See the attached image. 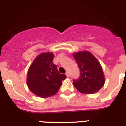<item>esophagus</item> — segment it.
Listing matches in <instances>:
<instances>
[{
    "mask_svg": "<svg viewBox=\"0 0 126 126\" xmlns=\"http://www.w3.org/2000/svg\"><path fill=\"white\" fill-rule=\"evenodd\" d=\"M65 75H66V76H67V77H70V74H69V73L67 71V72H66V73H65Z\"/></svg>",
    "mask_w": 126,
    "mask_h": 126,
    "instance_id": "34e87169",
    "label": "esophagus"
}]
</instances>
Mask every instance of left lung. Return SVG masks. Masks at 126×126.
I'll return each mask as SVG.
<instances>
[{"mask_svg": "<svg viewBox=\"0 0 126 126\" xmlns=\"http://www.w3.org/2000/svg\"><path fill=\"white\" fill-rule=\"evenodd\" d=\"M80 71L78 80H73V84L82 94H91L98 92L105 84V77L99 61L88 51L73 53Z\"/></svg>", "mask_w": 126, "mask_h": 126, "instance_id": "1", "label": "left lung"}]
</instances>
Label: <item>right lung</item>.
<instances>
[{
  "instance_id": "right-lung-1",
  "label": "right lung",
  "mask_w": 126,
  "mask_h": 126,
  "mask_svg": "<svg viewBox=\"0 0 126 126\" xmlns=\"http://www.w3.org/2000/svg\"><path fill=\"white\" fill-rule=\"evenodd\" d=\"M52 52L42 53L35 58L27 73V84L34 94L41 97L55 95L66 75L60 74L53 63Z\"/></svg>"
}]
</instances>
